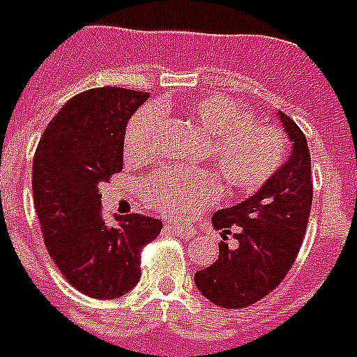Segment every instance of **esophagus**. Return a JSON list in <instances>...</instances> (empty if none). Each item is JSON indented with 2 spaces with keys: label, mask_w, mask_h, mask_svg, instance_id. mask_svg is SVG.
Masks as SVG:
<instances>
[{
  "label": "esophagus",
  "mask_w": 357,
  "mask_h": 357,
  "mask_svg": "<svg viewBox=\"0 0 357 357\" xmlns=\"http://www.w3.org/2000/svg\"><path fill=\"white\" fill-rule=\"evenodd\" d=\"M171 231L174 232V234H178V236H183V238H194L196 236V231L192 229V227H188V225H181V223H171L167 225Z\"/></svg>",
  "instance_id": "obj_1"
}]
</instances>
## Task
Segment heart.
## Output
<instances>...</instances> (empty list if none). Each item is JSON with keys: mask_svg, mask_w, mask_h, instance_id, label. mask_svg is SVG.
<instances>
[{"mask_svg": "<svg viewBox=\"0 0 357 357\" xmlns=\"http://www.w3.org/2000/svg\"><path fill=\"white\" fill-rule=\"evenodd\" d=\"M184 113L207 134V153L234 194L264 186L287 155V140L277 126L255 123L250 111L223 93L192 98L184 103ZM159 123L161 109L155 105L134 113L126 125V153H150ZM219 190V178L207 169H159L146 183L148 199L171 215H188L211 204Z\"/></svg>", "mask_w": 357, "mask_h": 357, "instance_id": "obj_1", "label": "heart"}]
</instances>
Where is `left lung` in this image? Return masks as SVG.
<instances>
[{
	"mask_svg": "<svg viewBox=\"0 0 357 357\" xmlns=\"http://www.w3.org/2000/svg\"><path fill=\"white\" fill-rule=\"evenodd\" d=\"M292 142L290 155L255 194L213 213V227L234 232L238 246L219 244V259L194 275L209 302L236 310L261 300L279 287L294 264L312 209V158L304 132L277 113Z\"/></svg>",
	"mask_w": 357,
	"mask_h": 357,
	"instance_id": "8db88e82",
	"label": "left lung"
}]
</instances>
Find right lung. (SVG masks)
Instances as JSON below:
<instances>
[{
	"instance_id": "1",
	"label": "right lung",
	"mask_w": 357,
	"mask_h": 357,
	"mask_svg": "<svg viewBox=\"0 0 357 357\" xmlns=\"http://www.w3.org/2000/svg\"><path fill=\"white\" fill-rule=\"evenodd\" d=\"M150 98L126 88L75 96L50 121L32 163V194L44 242L63 277L82 294L113 300L140 280V252L158 238L153 217L102 215L100 183L123 169L128 119Z\"/></svg>"
}]
</instances>
